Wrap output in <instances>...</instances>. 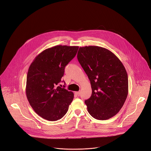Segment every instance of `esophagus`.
Masks as SVG:
<instances>
[{
  "instance_id": "obj_1",
  "label": "esophagus",
  "mask_w": 151,
  "mask_h": 151,
  "mask_svg": "<svg viewBox=\"0 0 151 151\" xmlns=\"http://www.w3.org/2000/svg\"><path fill=\"white\" fill-rule=\"evenodd\" d=\"M75 94L77 95V96H79L80 94H81V92L80 91H77V92H75Z\"/></svg>"
}]
</instances>
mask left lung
<instances>
[{
    "mask_svg": "<svg viewBox=\"0 0 151 151\" xmlns=\"http://www.w3.org/2000/svg\"><path fill=\"white\" fill-rule=\"evenodd\" d=\"M77 58L91 85V96L85 101L89 114L99 120L113 117L128 92V75L122 62L111 51L98 46L80 47Z\"/></svg>",
    "mask_w": 151,
    "mask_h": 151,
    "instance_id": "8db88e82",
    "label": "left lung"
}]
</instances>
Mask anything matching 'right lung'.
I'll return each mask as SVG.
<instances>
[{"instance_id":"right-lung-1","label":"right lung","mask_w":151,"mask_h":151,"mask_svg":"<svg viewBox=\"0 0 151 151\" xmlns=\"http://www.w3.org/2000/svg\"><path fill=\"white\" fill-rule=\"evenodd\" d=\"M78 46L57 45L36 57L29 68L26 93L35 112L42 118L55 121L67 113L74 94L58 86L64 68L75 57Z\"/></svg>"}]
</instances>
